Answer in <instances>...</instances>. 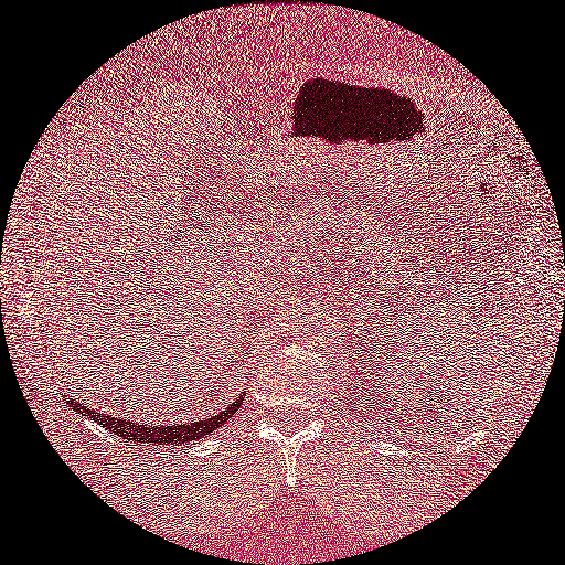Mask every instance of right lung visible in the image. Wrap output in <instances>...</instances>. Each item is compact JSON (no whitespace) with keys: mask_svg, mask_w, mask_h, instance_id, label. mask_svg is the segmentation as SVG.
<instances>
[{"mask_svg":"<svg viewBox=\"0 0 565 565\" xmlns=\"http://www.w3.org/2000/svg\"><path fill=\"white\" fill-rule=\"evenodd\" d=\"M243 404V394L237 397L233 404H227L225 409H221L215 414V417H207L201 422H191V424H173V427H153V424H138L136 419H121V417H111V414H102V412H94V409H86V407H78L74 399H68V407H74L82 417L94 419L96 424H104L108 431H114L116 437L128 439L134 444H185V441H195V439H203L207 434L215 431L217 427H223V424L233 417L237 412V407Z\"/></svg>","mask_w":565,"mask_h":565,"instance_id":"add662e5","label":"right lung"}]
</instances>
